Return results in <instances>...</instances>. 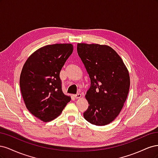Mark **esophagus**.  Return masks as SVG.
Listing matches in <instances>:
<instances>
[{"mask_svg":"<svg viewBox=\"0 0 158 158\" xmlns=\"http://www.w3.org/2000/svg\"><path fill=\"white\" fill-rule=\"evenodd\" d=\"M73 96H74V98H76V99H79V98H80L81 97H82V95H81V94H78L74 95Z\"/></svg>","mask_w":158,"mask_h":158,"instance_id":"obj_1","label":"esophagus"}]
</instances>
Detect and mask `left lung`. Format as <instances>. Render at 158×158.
Wrapping results in <instances>:
<instances>
[{
    "mask_svg": "<svg viewBox=\"0 0 158 158\" xmlns=\"http://www.w3.org/2000/svg\"><path fill=\"white\" fill-rule=\"evenodd\" d=\"M77 51L91 80L85 95L89 106L84 118L92 125L104 126L113 121L126 102L130 76L121 57L111 47L78 44Z\"/></svg>",
    "mask_w": 158,
    "mask_h": 158,
    "instance_id": "8db88e82",
    "label": "left lung"
}]
</instances>
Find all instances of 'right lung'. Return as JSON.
<instances>
[{"label": "right lung", "mask_w": 158, "mask_h": 158, "mask_svg": "<svg viewBox=\"0 0 158 158\" xmlns=\"http://www.w3.org/2000/svg\"><path fill=\"white\" fill-rule=\"evenodd\" d=\"M71 44L47 45L28 57L20 77L26 107L44 122L59 116L71 99L61 88L60 72L73 52Z\"/></svg>", "instance_id": "add662e5"}]
</instances>
